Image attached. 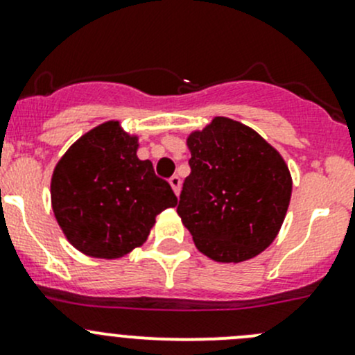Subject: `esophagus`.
<instances>
[{"label":"esophagus","mask_w":355,"mask_h":355,"mask_svg":"<svg viewBox=\"0 0 355 355\" xmlns=\"http://www.w3.org/2000/svg\"><path fill=\"white\" fill-rule=\"evenodd\" d=\"M170 185H171V189H173V192L175 194H180V189H182V180L180 178L177 177V175H175V177H171L170 178Z\"/></svg>","instance_id":"obj_1"}]
</instances>
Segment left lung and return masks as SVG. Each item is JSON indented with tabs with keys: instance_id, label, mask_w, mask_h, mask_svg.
Returning a JSON list of instances; mask_svg holds the SVG:
<instances>
[{
	"instance_id": "left-lung-1",
	"label": "left lung",
	"mask_w": 355,
	"mask_h": 355,
	"mask_svg": "<svg viewBox=\"0 0 355 355\" xmlns=\"http://www.w3.org/2000/svg\"><path fill=\"white\" fill-rule=\"evenodd\" d=\"M191 175L177 213L194 244L216 263H244L277 239L292 196L284 156L254 128L214 116L187 135Z\"/></svg>"
}]
</instances>
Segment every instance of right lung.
Returning <instances> with one entry per match:
<instances>
[{
  "mask_svg": "<svg viewBox=\"0 0 355 355\" xmlns=\"http://www.w3.org/2000/svg\"><path fill=\"white\" fill-rule=\"evenodd\" d=\"M137 149L139 135L110 120L78 137L53 170V213L85 256L123 257L148 241L161 211L177 206L170 184Z\"/></svg>",
  "mask_w": 355,
  "mask_h": 355,
  "instance_id": "1",
  "label": "right lung"
}]
</instances>
